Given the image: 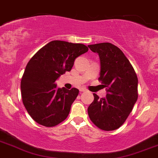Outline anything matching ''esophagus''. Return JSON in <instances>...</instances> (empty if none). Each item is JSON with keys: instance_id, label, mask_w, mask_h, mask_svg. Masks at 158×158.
Listing matches in <instances>:
<instances>
[{"instance_id": "34e87169", "label": "esophagus", "mask_w": 158, "mask_h": 158, "mask_svg": "<svg viewBox=\"0 0 158 158\" xmlns=\"http://www.w3.org/2000/svg\"><path fill=\"white\" fill-rule=\"evenodd\" d=\"M79 91H80L81 92H84V91H87V89H86L85 88H79Z\"/></svg>"}]
</instances>
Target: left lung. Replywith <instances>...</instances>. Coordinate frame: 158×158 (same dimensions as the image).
<instances>
[{"mask_svg": "<svg viewBox=\"0 0 158 158\" xmlns=\"http://www.w3.org/2000/svg\"><path fill=\"white\" fill-rule=\"evenodd\" d=\"M88 47L100 57L98 80L107 91L103 98L94 94V100L88 108V115L100 129L114 131L124 124L137 100V76L127 57L115 45L101 43Z\"/></svg>", "mask_w": 158, "mask_h": 158, "instance_id": "8db88e82", "label": "left lung"}]
</instances>
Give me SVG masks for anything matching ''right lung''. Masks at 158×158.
I'll return each instance as SVG.
<instances>
[{
  "instance_id": "1",
  "label": "right lung",
  "mask_w": 158,
  "mask_h": 158,
  "mask_svg": "<svg viewBox=\"0 0 158 158\" xmlns=\"http://www.w3.org/2000/svg\"><path fill=\"white\" fill-rule=\"evenodd\" d=\"M88 51L82 43L53 40L29 60L21 80V92L26 110L38 124L55 127L67 118L79 91L76 88H58L55 81Z\"/></svg>"
}]
</instances>
